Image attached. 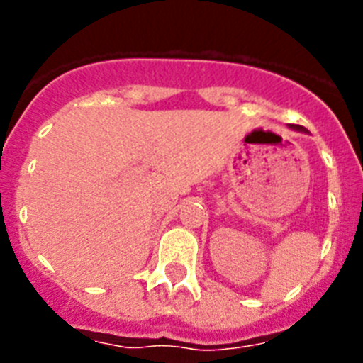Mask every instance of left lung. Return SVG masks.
I'll use <instances>...</instances> for the list:
<instances>
[{
  "label": "left lung",
  "mask_w": 363,
  "mask_h": 363,
  "mask_svg": "<svg viewBox=\"0 0 363 363\" xmlns=\"http://www.w3.org/2000/svg\"><path fill=\"white\" fill-rule=\"evenodd\" d=\"M291 129H293V130H300V133H303V130H306V129H303V127H300V125H291Z\"/></svg>",
  "instance_id": "1"
}]
</instances>
